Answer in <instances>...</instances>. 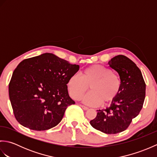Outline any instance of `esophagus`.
<instances>
[{
	"label": "esophagus",
	"instance_id": "1",
	"mask_svg": "<svg viewBox=\"0 0 157 157\" xmlns=\"http://www.w3.org/2000/svg\"><path fill=\"white\" fill-rule=\"evenodd\" d=\"M80 106H81V107H82L83 109H84V110H86H86H88V108L87 107V106H84V105H80Z\"/></svg>",
	"mask_w": 157,
	"mask_h": 157
}]
</instances>
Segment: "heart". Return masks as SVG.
I'll list each match as a JSON object with an SVG mask.
<instances>
[{"label":"heart","instance_id":"heart-1","mask_svg":"<svg viewBox=\"0 0 157 157\" xmlns=\"http://www.w3.org/2000/svg\"><path fill=\"white\" fill-rule=\"evenodd\" d=\"M90 86V92L85 95L82 101L90 106L112 103L121 92V82L111 69L101 65H93L86 69L81 76L75 73L67 82L69 95L75 100L80 99Z\"/></svg>","mask_w":157,"mask_h":157}]
</instances>
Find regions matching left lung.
<instances>
[{
	"instance_id": "left-lung-1",
	"label": "left lung",
	"mask_w": 157,
	"mask_h": 157,
	"mask_svg": "<svg viewBox=\"0 0 157 157\" xmlns=\"http://www.w3.org/2000/svg\"><path fill=\"white\" fill-rule=\"evenodd\" d=\"M108 65L118 73L121 92L109 107L97 110V115L90 123L103 133L115 134L125 130L138 115L144 104L146 84L140 70L127 56H115Z\"/></svg>"
}]
</instances>
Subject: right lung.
Masks as SVG:
<instances>
[{"label": "right lung", "mask_w": 157, "mask_h": 157, "mask_svg": "<svg viewBox=\"0 0 157 157\" xmlns=\"http://www.w3.org/2000/svg\"><path fill=\"white\" fill-rule=\"evenodd\" d=\"M52 53H44L22 61L14 70L9 95L14 115L20 124L36 131L54 128L61 122L68 106L67 82L78 71Z\"/></svg>", "instance_id": "1"}]
</instances>
